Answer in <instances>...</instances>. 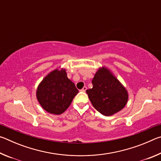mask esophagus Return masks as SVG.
Instances as JSON below:
<instances>
[{
    "instance_id": "34e87169",
    "label": "esophagus",
    "mask_w": 161,
    "mask_h": 161,
    "mask_svg": "<svg viewBox=\"0 0 161 161\" xmlns=\"http://www.w3.org/2000/svg\"><path fill=\"white\" fill-rule=\"evenodd\" d=\"M86 86H84L82 89H81V92H86Z\"/></svg>"
}]
</instances>
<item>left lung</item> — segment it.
<instances>
[{"label":"left lung","instance_id":"1","mask_svg":"<svg viewBox=\"0 0 161 161\" xmlns=\"http://www.w3.org/2000/svg\"><path fill=\"white\" fill-rule=\"evenodd\" d=\"M93 87L87 89L93 107L103 115L109 116L123 109L129 100V93L110 69L98 68L92 81Z\"/></svg>","mask_w":161,"mask_h":161}]
</instances>
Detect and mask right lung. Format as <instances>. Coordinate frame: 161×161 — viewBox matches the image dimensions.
<instances>
[{"label":"right lung","instance_id":"right-lung-1","mask_svg":"<svg viewBox=\"0 0 161 161\" xmlns=\"http://www.w3.org/2000/svg\"><path fill=\"white\" fill-rule=\"evenodd\" d=\"M78 92L75 84L67 77L66 69L58 67L38 84L36 97L43 109L59 115L67 109Z\"/></svg>","mask_w":161,"mask_h":161}]
</instances>
